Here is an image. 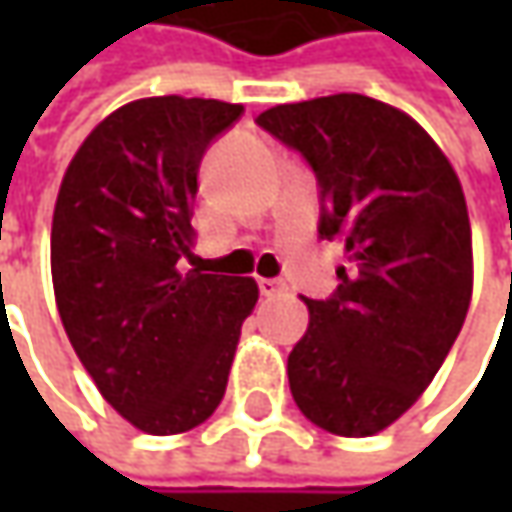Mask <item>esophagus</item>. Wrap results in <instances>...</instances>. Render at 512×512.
<instances>
[{
  "instance_id": "1",
  "label": "esophagus",
  "mask_w": 512,
  "mask_h": 512,
  "mask_svg": "<svg viewBox=\"0 0 512 512\" xmlns=\"http://www.w3.org/2000/svg\"><path fill=\"white\" fill-rule=\"evenodd\" d=\"M256 285H259V293H262V296H276V293L285 290V282H282V279H256Z\"/></svg>"
}]
</instances>
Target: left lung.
Segmentation results:
<instances>
[{
    "label": "left lung",
    "mask_w": 512,
    "mask_h": 512,
    "mask_svg": "<svg viewBox=\"0 0 512 512\" xmlns=\"http://www.w3.org/2000/svg\"><path fill=\"white\" fill-rule=\"evenodd\" d=\"M256 125L310 165L319 236L350 259L327 299H305L310 325L287 356L293 402L336 436H373L433 382L470 307L459 176L407 113L362 93L276 105Z\"/></svg>",
    "instance_id": "left-lung-1"
}]
</instances>
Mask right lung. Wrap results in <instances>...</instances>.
<instances>
[{
  "label": "right lung",
  "instance_id": "obj_1",
  "mask_svg": "<svg viewBox=\"0 0 512 512\" xmlns=\"http://www.w3.org/2000/svg\"><path fill=\"white\" fill-rule=\"evenodd\" d=\"M242 105L153 96L110 113L76 150L50 230L53 293L99 393L133 427L202 424L227 387L259 287L193 265V202L207 148Z\"/></svg>",
  "mask_w": 512,
  "mask_h": 512
}]
</instances>
